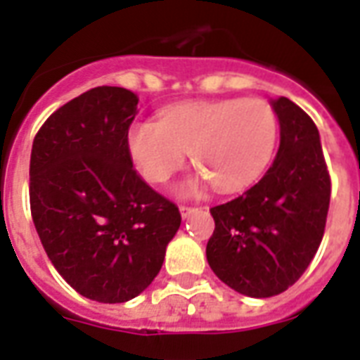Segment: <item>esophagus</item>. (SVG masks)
Returning <instances> with one entry per match:
<instances>
[{"instance_id": "1", "label": "esophagus", "mask_w": 360, "mask_h": 360, "mask_svg": "<svg viewBox=\"0 0 360 360\" xmlns=\"http://www.w3.org/2000/svg\"><path fill=\"white\" fill-rule=\"evenodd\" d=\"M179 211H181V217H183V219H186V217H191V214L194 213L196 209H194V207H188V205H181Z\"/></svg>"}]
</instances>
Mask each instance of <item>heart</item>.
Returning a JSON list of instances; mask_svg holds the SVG:
<instances>
[{"mask_svg":"<svg viewBox=\"0 0 360 360\" xmlns=\"http://www.w3.org/2000/svg\"><path fill=\"white\" fill-rule=\"evenodd\" d=\"M278 132V115L267 101L222 98L172 106L160 123L136 121L127 141L136 166L151 183H166L191 151L217 191L237 192L265 172Z\"/></svg>","mask_w":360,"mask_h":360,"instance_id":"heart-1","label":"heart"}]
</instances>
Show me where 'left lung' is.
<instances>
[{"mask_svg": "<svg viewBox=\"0 0 360 360\" xmlns=\"http://www.w3.org/2000/svg\"><path fill=\"white\" fill-rule=\"evenodd\" d=\"M280 147L273 166L243 196L211 207L213 273L248 297H273L301 278L323 239L330 175L312 117L280 97Z\"/></svg>", "mask_w": 360, "mask_h": 360, "instance_id": "1", "label": "left lung"}]
</instances>
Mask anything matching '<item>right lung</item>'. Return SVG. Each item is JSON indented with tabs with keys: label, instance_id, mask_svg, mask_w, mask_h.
I'll return each mask as SVG.
<instances>
[{
	"label": "right lung",
	"instance_id": "obj_1",
	"mask_svg": "<svg viewBox=\"0 0 360 360\" xmlns=\"http://www.w3.org/2000/svg\"><path fill=\"white\" fill-rule=\"evenodd\" d=\"M136 106L129 89L93 87L56 110L31 149V217L50 262L80 295L110 304L151 284L181 226L177 205L132 166Z\"/></svg>",
	"mask_w": 360,
	"mask_h": 360
}]
</instances>
